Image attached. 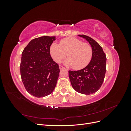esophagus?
I'll return each mask as SVG.
<instances>
[{
  "label": "esophagus",
  "instance_id": "1",
  "mask_svg": "<svg viewBox=\"0 0 131 131\" xmlns=\"http://www.w3.org/2000/svg\"><path fill=\"white\" fill-rule=\"evenodd\" d=\"M59 69H64V67H63V66H61V65H59Z\"/></svg>",
  "mask_w": 131,
  "mask_h": 131
}]
</instances>
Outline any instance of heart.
<instances>
[{
	"mask_svg": "<svg viewBox=\"0 0 131 131\" xmlns=\"http://www.w3.org/2000/svg\"><path fill=\"white\" fill-rule=\"evenodd\" d=\"M50 52L53 60L61 63L67 55L69 57L64 61L67 67H73L75 69H81L89 64L92 57V48L89 43L82 42L77 38L68 37L62 39L60 45L53 43Z\"/></svg>",
	"mask_w": 131,
	"mask_h": 131,
	"instance_id": "b5f03b06",
	"label": "heart"
}]
</instances>
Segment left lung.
Segmentation results:
<instances>
[{
  "mask_svg": "<svg viewBox=\"0 0 131 131\" xmlns=\"http://www.w3.org/2000/svg\"><path fill=\"white\" fill-rule=\"evenodd\" d=\"M88 41L92 48V57L89 64L77 71H69L73 88L77 92L89 95L100 89L106 72V57L102 47L92 38L85 35H78Z\"/></svg>",
  "mask_w": 131,
  "mask_h": 131,
  "instance_id": "left-lung-1",
  "label": "left lung"
}]
</instances>
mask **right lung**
Masks as SVG:
<instances>
[{"label": "right lung", "mask_w": 131, "mask_h": 131, "mask_svg": "<svg viewBox=\"0 0 131 131\" xmlns=\"http://www.w3.org/2000/svg\"><path fill=\"white\" fill-rule=\"evenodd\" d=\"M55 40L56 37L35 38L22 53V81L27 92L38 98L51 94L57 84L60 70L50 52V46Z\"/></svg>", "instance_id": "add662e5"}]
</instances>
